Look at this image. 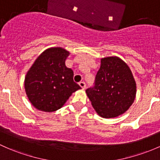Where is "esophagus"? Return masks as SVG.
Returning a JSON list of instances; mask_svg holds the SVG:
<instances>
[{
    "mask_svg": "<svg viewBox=\"0 0 160 160\" xmlns=\"http://www.w3.org/2000/svg\"><path fill=\"white\" fill-rule=\"evenodd\" d=\"M79 85H80V87H81V88L83 89V90H84L85 87H86V83H84V82H83V81L80 82V83H79Z\"/></svg>",
    "mask_w": 160,
    "mask_h": 160,
    "instance_id": "esophagus-1",
    "label": "esophagus"
}]
</instances>
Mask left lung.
<instances>
[{"instance_id": "1", "label": "left lung", "mask_w": 160, "mask_h": 160, "mask_svg": "<svg viewBox=\"0 0 160 160\" xmlns=\"http://www.w3.org/2000/svg\"><path fill=\"white\" fill-rule=\"evenodd\" d=\"M95 85L86 90L97 113L102 118H115L123 114L133 103L137 84L128 65L118 57L100 60Z\"/></svg>"}]
</instances>
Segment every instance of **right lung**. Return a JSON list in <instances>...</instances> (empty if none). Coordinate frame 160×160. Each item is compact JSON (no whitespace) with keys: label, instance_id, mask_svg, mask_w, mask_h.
<instances>
[{"label":"right lung","instance_id":"right-lung-1","mask_svg":"<svg viewBox=\"0 0 160 160\" xmlns=\"http://www.w3.org/2000/svg\"><path fill=\"white\" fill-rule=\"evenodd\" d=\"M70 52L60 47L45 50L36 59L24 79L28 100L37 110L53 112L61 108L69 97L81 89L73 80V72L66 67Z\"/></svg>","mask_w":160,"mask_h":160}]
</instances>
